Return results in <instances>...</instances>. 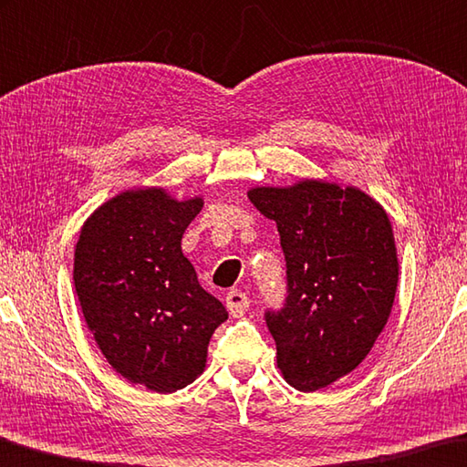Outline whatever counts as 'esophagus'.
<instances>
[{
  "mask_svg": "<svg viewBox=\"0 0 467 467\" xmlns=\"http://www.w3.org/2000/svg\"><path fill=\"white\" fill-rule=\"evenodd\" d=\"M225 306H227L229 315H232L234 318H240L246 315V310L250 306V297L244 292H240V289H232V292H229L225 297Z\"/></svg>",
  "mask_w": 467,
  "mask_h": 467,
  "instance_id": "1",
  "label": "esophagus"
}]
</instances>
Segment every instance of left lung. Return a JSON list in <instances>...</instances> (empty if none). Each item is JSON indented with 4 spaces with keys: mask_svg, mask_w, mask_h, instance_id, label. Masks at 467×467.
<instances>
[{
    "mask_svg": "<svg viewBox=\"0 0 467 467\" xmlns=\"http://www.w3.org/2000/svg\"><path fill=\"white\" fill-rule=\"evenodd\" d=\"M277 223L287 300L266 312L277 366L297 391L346 377L370 354L391 315L400 261L389 215L360 188L302 180L248 190Z\"/></svg>",
    "mask_w": 467,
    "mask_h": 467,
    "instance_id": "left-lung-1",
    "label": "left lung"
}]
</instances>
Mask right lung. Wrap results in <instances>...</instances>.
Masks as SVG:
<instances>
[{
	"instance_id": "add662e5",
	"label": "right lung",
	"mask_w": 467,
	"mask_h": 467,
	"mask_svg": "<svg viewBox=\"0 0 467 467\" xmlns=\"http://www.w3.org/2000/svg\"><path fill=\"white\" fill-rule=\"evenodd\" d=\"M202 204L157 186L126 190L84 221L74 250V287L99 349L126 380L157 393L202 374L209 341L227 318L182 252Z\"/></svg>"
}]
</instances>
